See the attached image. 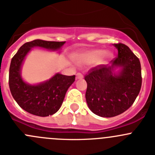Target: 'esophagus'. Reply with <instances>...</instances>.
<instances>
[{"instance_id": "esophagus-1", "label": "esophagus", "mask_w": 155, "mask_h": 155, "mask_svg": "<svg viewBox=\"0 0 155 155\" xmlns=\"http://www.w3.org/2000/svg\"><path fill=\"white\" fill-rule=\"evenodd\" d=\"M76 78L77 79H82L83 78V74L81 73H78L76 74Z\"/></svg>"}]
</instances>
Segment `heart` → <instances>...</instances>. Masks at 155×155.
Here are the masks:
<instances>
[{
    "label": "heart",
    "instance_id": "b5f03b06",
    "mask_svg": "<svg viewBox=\"0 0 155 155\" xmlns=\"http://www.w3.org/2000/svg\"><path fill=\"white\" fill-rule=\"evenodd\" d=\"M109 57L107 51H102L101 50H88L86 51L77 55V61L81 64H88L96 61L97 64H102L105 62Z\"/></svg>",
    "mask_w": 155,
    "mask_h": 155
}]
</instances>
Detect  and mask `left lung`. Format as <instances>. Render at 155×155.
<instances>
[{"instance_id": "obj_1", "label": "left lung", "mask_w": 155, "mask_h": 155, "mask_svg": "<svg viewBox=\"0 0 155 155\" xmlns=\"http://www.w3.org/2000/svg\"><path fill=\"white\" fill-rule=\"evenodd\" d=\"M117 56L112 66L100 64L89 70L84 76L87 87L85 97L94 114L104 117H114L127 110L137 97L142 83L138 58L124 44H114ZM120 66L118 75L113 68Z\"/></svg>"}]
</instances>
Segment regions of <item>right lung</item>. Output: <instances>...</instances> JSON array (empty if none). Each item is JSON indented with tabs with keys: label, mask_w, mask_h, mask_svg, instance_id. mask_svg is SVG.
Here are the masks:
<instances>
[{
	"label": "right lung",
	"mask_w": 155,
	"mask_h": 155,
	"mask_svg": "<svg viewBox=\"0 0 155 155\" xmlns=\"http://www.w3.org/2000/svg\"><path fill=\"white\" fill-rule=\"evenodd\" d=\"M65 41H47L35 40L20 48L12 58L9 70V87L18 105L28 113L47 117L56 113L61 106L65 94L75 80V75L57 74L52 78L38 85H30L22 80L21 67L31 48L41 47L48 50H58Z\"/></svg>",
	"instance_id": "right-lung-1"
}]
</instances>
